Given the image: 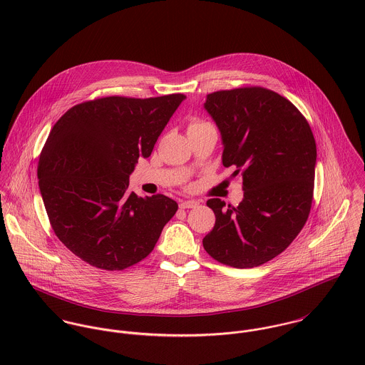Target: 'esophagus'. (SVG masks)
<instances>
[{
    "mask_svg": "<svg viewBox=\"0 0 365 365\" xmlns=\"http://www.w3.org/2000/svg\"><path fill=\"white\" fill-rule=\"evenodd\" d=\"M199 202H195V200H183V202H179V207L180 208H195Z\"/></svg>",
    "mask_w": 365,
    "mask_h": 365,
    "instance_id": "1",
    "label": "esophagus"
}]
</instances>
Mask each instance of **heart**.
<instances>
[{"label":"heart","instance_id":"b5f03b06","mask_svg":"<svg viewBox=\"0 0 365 365\" xmlns=\"http://www.w3.org/2000/svg\"><path fill=\"white\" fill-rule=\"evenodd\" d=\"M200 124H204V123H202V122H195V123H192V124H190V125H200Z\"/></svg>","mask_w":365,"mask_h":365}]
</instances>
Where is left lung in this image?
Returning a JSON list of instances; mask_svg holds the SVG:
<instances>
[{"label":"left lung","instance_id":"8db88e82","mask_svg":"<svg viewBox=\"0 0 365 365\" xmlns=\"http://www.w3.org/2000/svg\"><path fill=\"white\" fill-rule=\"evenodd\" d=\"M204 109L222 140V165L242 176L243 200L232 207L207 200L215 214L204 237L220 263L249 269L288 247L305 225L314 195L317 144L301 112L282 95L260 86L207 95Z\"/></svg>","mask_w":365,"mask_h":365}]
</instances>
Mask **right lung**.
Segmentation results:
<instances>
[{"instance_id": "obj_1", "label": "right lung", "mask_w": 365, "mask_h": 365, "mask_svg": "<svg viewBox=\"0 0 365 365\" xmlns=\"http://www.w3.org/2000/svg\"><path fill=\"white\" fill-rule=\"evenodd\" d=\"M185 99L108 96L76 105L53 125L38 166L41 199L57 238L88 264L123 270L138 263L175 215V200L127 187Z\"/></svg>"}]
</instances>
